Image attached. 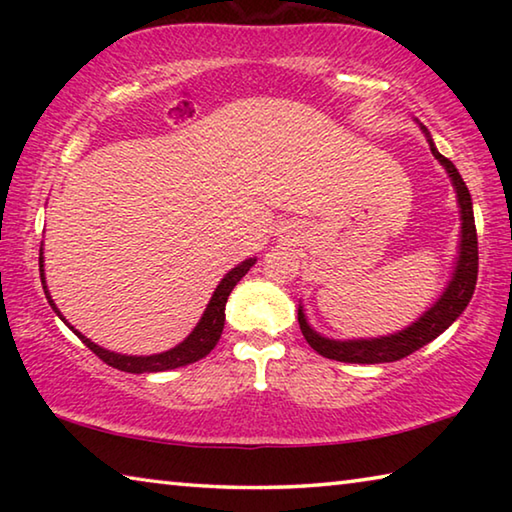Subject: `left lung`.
Masks as SVG:
<instances>
[{
	"mask_svg": "<svg viewBox=\"0 0 512 512\" xmlns=\"http://www.w3.org/2000/svg\"><path fill=\"white\" fill-rule=\"evenodd\" d=\"M431 144V153L436 155V160L447 169L449 178L456 187L458 205H461V255H458V266L454 271L452 282L445 289L440 300L433 305L427 314L420 320H415L411 327H406L400 334L381 336V339L372 341H332L325 336L316 334L314 329L307 325L305 314L298 309V323L302 329L307 343L318 354H323L327 359L343 361V363H391L409 357L415 350H420L422 345L436 339L445 332V329L454 323V320L463 314V309L470 302L474 287H476V275H479V241H476V225H474V212H472V196L467 192V185L463 183L461 173L454 167L452 160H447L445 155L436 151V146Z\"/></svg>",
	"mask_w": 512,
	"mask_h": 512,
	"instance_id": "obj_1",
	"label": "left lung"
}]
</instances>
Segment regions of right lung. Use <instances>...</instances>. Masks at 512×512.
I'll return each mask as SVG.
<instances>
[{
  "mask_svg": "<svg viewBox=\"0 0 512 512\" xmlns=\"http://www.w3.org/2000/svg\"><path fill=\"white\" fill-rule=\"evenodd\" d=\"M257 262L255 257L246 259V262H241L237 268H232V271L223 277L219 287H216L214 296L210 300V305H207L205 314L201 318V323L194 327V332L187 336V339L176 345V348L169 350V352H162V354H153V357H126V354H115L110 350H103L99 348L97 343H92L90 339H85L81 332H76V329L67 323V320L60 316L58 307L54 305V300H51L49 291L45 287V275H42V248H40V280H42V289H45V296L49 300L51 309L56 311V314L65 320L69 329H74V334L79 336V339L88 345V348L97 354L101 361H106L108 366L117 368V370H124V372H135V375H140V372H162V370H173V368H180V366H189V363H194L198 359H203L205 354H210L212 348L221 339V332H223V323H225V302H228L230 291L237 287V282L244 277L250 266Z\"/></svg>",
  "mask_w": 512,
  "mask_h": 512,
  "instance_id": "add662e5",
  "label": "right lung"
}]
</instances>
